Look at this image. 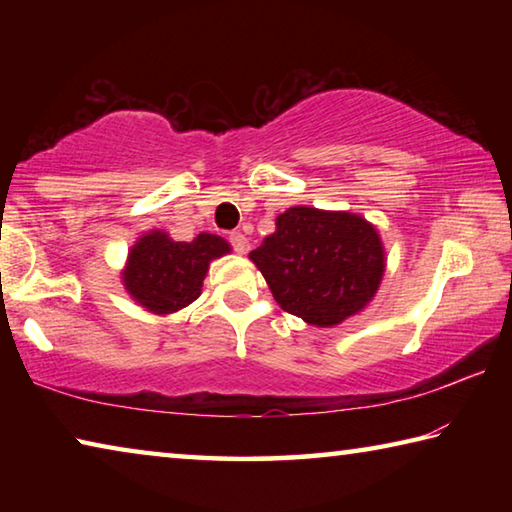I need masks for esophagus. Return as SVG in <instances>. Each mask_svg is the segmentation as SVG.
Returning a JSON list of instances; mask_svg holds the SVG:
<instances>
[{
  "label": "esophagus",
  "mask_w": 512,
  "mask_h": 512,
  "mask_svg": "<svg viewBox=\"0 0 512 512\" xmlns=\"http://www.w3.org/2000/svg\"><path fill=\"white\" fill-rule=\"evenodd\" d=\"M230 246L235 248V253H239V255H246V253H248V248H250V244H248V237H246V235H241V232H230Z\"/></svg>",
  "instance_id": "obj_1"
}]
</instances>
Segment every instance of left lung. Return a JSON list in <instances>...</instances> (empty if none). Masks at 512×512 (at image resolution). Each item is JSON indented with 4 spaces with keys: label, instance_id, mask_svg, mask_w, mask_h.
I'll return each mask as SVG.
<instances>
[{
    "label": "left lung",
    "instance_id": "1",
    "mask_svg": "<svg viewBox=\"0 0 512 512\" xmlns=\"http://www.w3.org/2000/svg\"><path fill=\"white\" fill-rule=\"evenodd\" d=\"M277 305L309 325L332 327L368 305L386 268L375 225L359 214L289 207L250 253Z\"/></svg>",
    "mask_w": 512,
    "mask_h": 512
}]
</instances>
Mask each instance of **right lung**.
<instances>
[{
	"instance_id": "1",
	"label": "right lung",
	"mask_w": 512,
	"mask_h": 512,
	"mask_svg": "<svg viewBox=\"0 0 512 512\" xmlns=\"http://www.w3.org/2000/svg\"><path fill=\"white\" fill-rule=\"evenodd\" d=\"M225 253L228 241L207 232L194 241H173L167 232L153 230L131 248L121 280L144 309L173 314L201 296L210 262Z\"/></svg>"
}]
</instances>
